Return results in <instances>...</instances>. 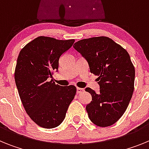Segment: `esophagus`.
Returning a JSON list of instances; mask_svg holds the SVG:
<instances>
[{
    "label": "esophagus",
    "instance_id": "1",
    "mask_svg": "<svg viewBox=\"0 0 149 149\" xmlns=\"http://www.w3.org/2000/svg\"><path fill=\"white\" fill-rule=\"evenodd\" d=\"M84 91V89H82V88H79V87L77 88V94L83 93Z\"/></svg>",
    "mask_w": 149,
    "mask_h": 149
}]
</instances>
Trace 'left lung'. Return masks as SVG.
Segmentation results:
<instances>
[{"label":"left lung","instance_id":"left-lung-1","mask_svg":"<svg viewBox=\"0 0 149 149\" xmlns=\"http://www.w3.org/2000/svg\"><path fill=\"white\" fill-rule=\"evenodd\" d=\"M74 48L87 60L91 73L98 77L100 93L85 89L92 95L86 107L89 119L99 127L113 125L125 112L134 93L135 68L130 55L107 36L81 39Z\"/></svg>","mask_w":149,"mask_h":149}]
</instances>
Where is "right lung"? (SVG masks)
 <instances>
[{
    "label": "right lung",
    "mask_w": 149,
    "mask_h": 149,
    "mask_svg": "<svg viewBox=\"0 0 149 149\" xmlns=\"http://www.w3.org/2000/svg\"><path fill=\"white\" fill-rule=\"evenodd\" d=\"M74 39L59 40L39 36L27 43L18 54L15 81L26 113L36 125L54 128L63 122L77 89L61 86L49 77L58 69L59 59Z\"/></svg>",
    "instance_id": "obj_1"
}]
</instances>
